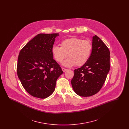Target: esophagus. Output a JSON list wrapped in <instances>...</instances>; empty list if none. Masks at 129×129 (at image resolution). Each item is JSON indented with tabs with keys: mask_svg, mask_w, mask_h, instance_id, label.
I'll list each match as a JSON object with an SVG mask.
<instances>
[{
	"mask_svg": "<svg viewBox=\"0 0 129 129\" xmlns=\"http://www.w3.org/2000/svg\"><path fill=\"white\" fill-rule=\"evenodd\" d=\"M62 70L63 71V72H66V71L67 70V69H65V68H62Z\"/></svg>",
	"mask_w": 129,
	"mask_h": 129,
	"instance_id": "obj_1",
	"label": "esophagus"
}]
</instances>
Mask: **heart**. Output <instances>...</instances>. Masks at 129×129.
Masks as SVG:
<instances>
[{
    "label": "heart",
    "instance_id": "b5f03b06",
    "mask_svg": "<svg viewBox=\"0 0 129 129\" xmlns=\"http://www.w3.org/2000/svg\"><path fill=\"white\" fill-rule=\"evenodd\" d=\"M61 47L54 45L52 47L51 52L55 61L61 63L67 67L74 65L80 67L85 65L89 59L92 52V45L88 40H83L77 38H72L63 40Z\"/></svg>",
    "mask_w": 129,
    "mask_h": 129
}]
</instances>
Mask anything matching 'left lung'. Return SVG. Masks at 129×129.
Masks as SVG:
<instances>
[{
  "mask_svg": "<svg viewBox=\"0 0 129 129\" xmlns=\"http://www.w3.org/2000/svg\"><path fill=\"white\" fill-rule=\"evenodd\" d=\"M92 50L88 61L74 70L71 81L74 91L82 97H89L100 91L110 70V51L97 36L92 37Z\"/></svg>",
  "mask_w": 129,
  "mask_h": 129,
  "instance_id": "obj_1",
  "label": "left lung"
}]
</instances>
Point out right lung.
<instances>
[{
	"label": "right lung",
	"instance_id": "obj_1",
	"mask_svg": "<svg viewBox=\"0 0 129 129\" xmlns=\"http://www.w3.org/2000/svg\"><path fill=\"white\" fill-rule=\"evenodd\" d=\"M58 36L57 33L39 34L19 53L18 77L25 90L34 97L50 96L55 89L57 78L63 73L51 52Z\"/></svg>",
	"mask_w": 129,
	"mask_h": 129
}]
</instances>
